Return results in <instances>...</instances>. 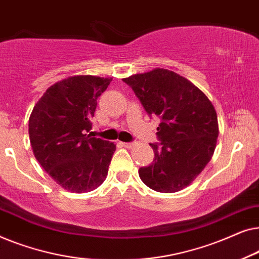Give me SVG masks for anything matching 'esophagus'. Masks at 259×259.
Returning <instances> with one entry per match:
<instances>
[{"label": "esophagus", "mask_w": 259, "mask_h": 259, "mask_svg": "<svg viewBox=\"0 0 259 259\" xmlns=\"http://www.w3.org/2000/svg\"><path fill=\"white\" fill-rule=\"evenodd\" d=\"M121 145L123 147H126V148H132V147H134V143H121Z\"/></svg>", "instance_id": "1"}]
</instances>
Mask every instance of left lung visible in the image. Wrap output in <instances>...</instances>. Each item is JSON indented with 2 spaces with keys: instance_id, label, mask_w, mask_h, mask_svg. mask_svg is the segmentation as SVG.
I'll return each instance as SVG.
<instances>
[{
  "instance_id": "1",
  "label": "left lung",
  "mask_w": 259,
  "mask_h": 259,
  "mask_svg": "<svg viewBox=\"0 0 259 259\" xmlns=\"http://www.w3.org/2000/svg\"><path fill=\"white\" fill-rule=\"evenodd\" d=\"M132 87L148 115H157L160 143L150 144L153 162L139 168L145 185L173 193L190 185L213 155L218 138L217 113L208 98L185 77L155 68L122 79Z\"/></svg>"
}]
</instances>
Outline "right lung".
<instances>
[{"instance_id": "1", "label": "right lung", "mask_w": 259, "mask_h": 259, "mask_svg": "<svg viewBox=\"0 0 259 259\" xmlns=\"http://www.w3.org/2000/svg\"><path fill=\"white\" fill-rule=\"evenodd\" d=\"M111 81L93 75L67 77L46 91L30 114L29 139L35 158L69 192L93 191L108 173L115 145L92 137L90 131L98 98Z\"/></svg>"}]
</instances>
